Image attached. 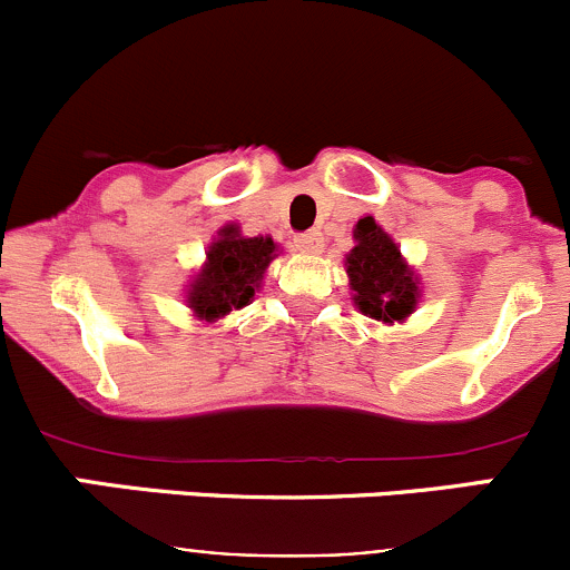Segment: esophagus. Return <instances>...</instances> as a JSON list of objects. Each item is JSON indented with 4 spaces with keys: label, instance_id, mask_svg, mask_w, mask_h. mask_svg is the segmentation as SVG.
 <instances>
[{
    "label": "esophagus",
    "instance_id": "obj_1",
    "mask_svg": "<svg viewBox=\"0 0 570 570\" xmlns=\"http://www.w3.org/2000/svg\"><path fill=\"white\" fill-rule=\"evenodd\" d=\"M322 232H306V234H297L295 245L301 253H320L322 250Z\"/></svg>",
    "mask_w": 570,
    "mask_h": 570
}]
</instances>
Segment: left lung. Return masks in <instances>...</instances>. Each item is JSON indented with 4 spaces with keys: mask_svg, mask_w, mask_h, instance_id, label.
I'll return each instance as SVG.
<instances>
[{
    "mask_svg": "<svg viewBox=\"0 0 570 570\" xmlns=\"http://www.w3.org/2000/svg\"><path fill=\"white\" fill-rule=\"evenodd\" d=\"M353 237L355 248L344 258V267L358 312L386 325L411 317L419 303V281L394 239L377 226L375 217H361Z\"/></svg>",
    "mask_w": 570,
    "mask_h": 570,
    "instance_id": "8db88e82",
    "label": "left lung"
}]
</instances>
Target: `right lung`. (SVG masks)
<instances>
[{
	"label": "right lung",
	"mask_w": 570,
	"mask_h": 570,
	"mask_svg": "<svg viewBox=\"0 0 570 570\" xmlns=\"http://www.w3.org/2000/svg\"><path fill=\"white\" fill-rule=\"evenodd\" d=\"M273 237H243L239 226H223L206 250V264L187 289V306L198 320L215 322L245 308L256 295L264 269L278 256Z\"/></svg>",
	"instance_id": "right-lung-1"
}]
</instances>
